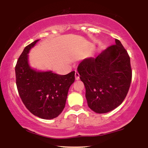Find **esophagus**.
Listing matches in <instances>:
<instances>
[{"mask_svg": "<svg viewBox=\"0 0 148 148\" xmlns=\"http://www.w3.org/2000/svg\"><path fill=\"white\" fill-rule=\"evenodd\" d=\"M75 79L76 80H78L79 79V74L77 72H75Z\"/></svg>", "mask_w": 148, "mask_h": 148, "instance_id": "1", "label": "esophagus"}]
</instances>
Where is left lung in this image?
<instances>
[{
	"mask_svg": "<svg viewBox=\"0 0 148 148\" xmlns=\"http://www.w3.org/2000/svg\"><path fill=\"white\" fill-rule=\"evenodd\" d=\"M77 71L86 87L87 105L93 112L107 113L124 101L131 86L132 71L129 54L118 40L96 58L84 59Z\"/></svg>",
	"mask_w": 148,
	"mask_h": 148,
	"instance_id": "left-lung-1",
	"label": "left lung"
}]
</instances>
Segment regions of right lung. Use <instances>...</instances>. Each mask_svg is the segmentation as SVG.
Listing matches in <instances>:
<instances>
[{
	"label": "right lung",
	"mask_w": 148,
	"mask_h": 148,
	"mask_svg": "<svg viewBox=\"0 0 148 148\" xmlns=\"http://www.w3.org/2000/svg\"><path fill=\"white\" fill-rule=\"evenodd\" d=\"M36 40L25 47L16 68L17 88L23 104L30 112L40 118L51 119L63 110L69 89L75 80V72L59 75L52 71H39L29 63L30 50Z\"/></svg>",
	"instance_id": "obj_1"
}]
</instances>
